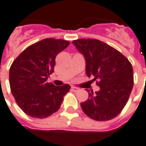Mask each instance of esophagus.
I'll return each mask as SVG.
<instances>
[{
	"label": "esophagus",
	"instance_id": "1",
	"mask_svg": "<svg viewBox=\"0 0 146 146\" xmlns=\"http://www.w3.org/2000/svg\"><path fill=\"white\" fill-rule=\"evenodd\" d=\"M71 89H72V90H73V92H78V91L80 90V89H79V88L75 87V86H72Z\"/></svg>",
	"mask_w": 146,
	"mask_h": 146
}]
</instances>
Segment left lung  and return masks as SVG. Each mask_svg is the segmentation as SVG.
Masks as SVG:
<instances>
[{
    "instance_id": "1",
    "label": "left lung",
    "mask_w": 146,
    "mask_h": 146,
    "mask_svg": "<svg viewBox=\"0 0 146 146\" xmlns=\"http://www.w3.org/2000/svg\"><path fill=\"white\" fill-rule=\"evenodd\" d=\"M73 43L86 60V73L100 87L89 92L87 100L80 103L83 113L96 121L113 119L126 105L134 78L129 60L119 51L96 39H79Z\"/></svg>"
}]
</instances>
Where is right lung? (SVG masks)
Wrapping results in <instances>:
<instances>
[{
  "label": "right lung",
  "instance_id": "1",
  "mask_svg": "<svg viewBox=\"0 0 146 146\" xmlns=\"http://www.w3.org/2000/svg\"><path fill=\"white\" fill-rule=\"evenodd\" d=\"M70 43L62 39H43L29 46L12 63L9 71L11 91L27 115L43 119L60 109L70 86H56L47 83V78L54 72L56 55Z\"/></svg>",
  "mask_w": 146,
  "mask_h": 146
}]
</instances>
